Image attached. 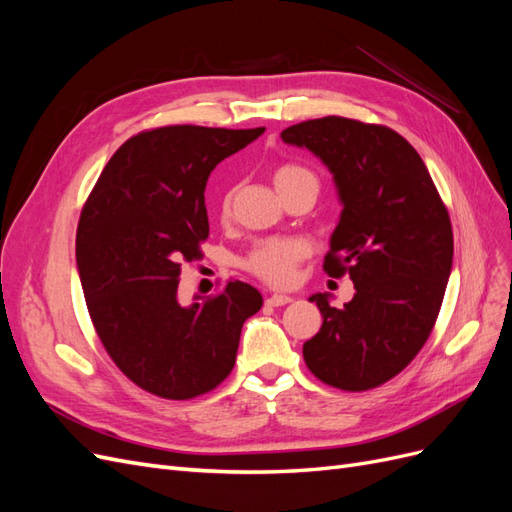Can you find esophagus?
<instances>
[{
    "mask_svg": "<svg viewBox=\"0 0 512 512\" xmlns=\"http://www.w3.org/2000/svg\"><path fill=\"white\" fill-rule=\"evenodd\" d=\"M292 299L288 297V294H271V297H267V305L271 307H280V305H288Z\"/></svg>",
    "mask_w": 512,
    "mask_h": 512,
    "instance_id": "1",
    "label": "esophagus"
}]
</instances>
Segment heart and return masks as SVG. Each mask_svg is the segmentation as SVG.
I'll use <instances>...</instances> for the list:
<instances>
[{
	"instance_id": "1",
	"label": "heart",
	"mask_w": 512,
	"mask_h": 512,
	"mask_svg": "<svg viewBox=\"0 0 512 512\" xmlns=\"http://www.w3.org/2000/svg\"><path fill=\"white\" fill-rule=\"evenodd\" d=\"M303 181L316 183V177L307 168L294 164L280 166L273 175L277 190L290 188V185ZM305 254L307 245L301 239H269L254 247L252 254L245 260V267L269 284H286L292 280L294 267H297L301 258H305Z\"/></svg>"
}]
</instances>
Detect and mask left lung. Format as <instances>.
Segmentation results:
<instances>
[{"mask_svg":"<svg viewBox=\"0 0 512 512\" xmlns=\"http://www.w3.org/2000/svg\"><path fill=\"white\" fill-rule=\"evenodd\" d=\"M282 141L329 168L342 205L324 271L348 273L354 297L335 307L316 292L320 331L303 359L324 384L367 391L391 380L423 348L453 267L446 207L416 149L391 128L346 117L309 119Z\"/></svg>","mask_w":512,"mask_h":512,"instance_id":"1","label":"left lung"}]
</instances>
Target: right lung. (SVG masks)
<instances>
[{
	"mask_svg": "<svg viewBox=\"0 0 512 512\" xmlns=\"http://www.w3.org/2000/svg\"><path fill=\"white\" fill-rule=\"evenodd\" d=\"M265 128L168 126L132 136L108 160L76 230V269L91 322L115 365L141 389L190 399L235 367L243 322L262 294L228 282L179 303L181 262L209 237L211 170Z\"/></svg>",
	"mask_w": 512,
	"mask_h": 512,
	"instance_id": "1",
	"label": "right lung"
}]
</instances>
